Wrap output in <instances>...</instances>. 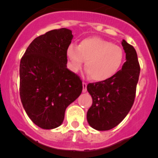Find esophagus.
<instances>
[{
  "label": "esophagus",
  "mask_w": 158,
  "mask_h": 158,
  "mask_svg": "<svg viewBox=\"0 0 158 158\" xmlns=\"http://www.w3.org/2000/svg\"><path fill=\"white\" fill-rule=\"evenodd\" d=\"M87 91V83L82 82V92H85Z\"/></svg>",
  "instance_id": "1"
}]
</instances>
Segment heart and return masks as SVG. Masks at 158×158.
Wrapping results in <instances>:
<instances>
[{"instance_id":"heart-1","label":"heart","mask_w":158,"mask_h":158,"mask_svg":"<svg viewBox=\"0 0 158 158\" xmlns=\"http://www.w3.org/2000/svg\"><path fill=\"white\" fill-rule=\"evenodd\" d=\"M66 55L73 72L80 70L86 61L85 69L95 82H105L114 77L125 59L122 47L98 36L82 40L78 47L70 45Z\"/></svg>"}]
</instances>
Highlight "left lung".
I'll return each mask as SVG.
<instances>
[{"mask_svg":"<svg viewBox=\"0 0 158 158\" xmlns=\"http://www.w3.org/2000/svg\"><path fill=\"white\" fill-rule=\"evenodd\" d=\"M122 45L126 53V62L122 69L109 80L87 85L92 98V105L87 111V121L95 130L108 131L117 126L134 104L140 65L135 48L125 40Z\"/></svg>","mask_w":158,"mask_h":158,"instance_id":"1","label":"left lung"}]
</instances>
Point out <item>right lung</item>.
<instances>
[{"mask_svg":"<svg viewBox=\"0 0 158 158\" xmlns=\"http://www.w3.org/2000/svg\"><path fill=\"white\" fill-rule=\"evenodd\" d=\"M73 37L66 28L50 30L35 38L20 60L22 105L41 128L61 125L66 108L82 93L80 78L66 66V51Z\"/></svg>","mask_w":158,"mask_h":158,"instance_id":"add662e5","label":"right lung"}]
</instances>
